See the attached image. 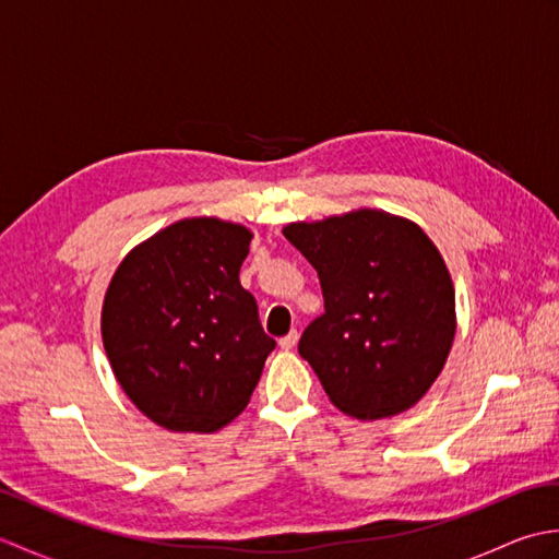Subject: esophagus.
Wrapping results in <instances>:
<instances>
[{"label": "esophagus", "instance_id": "1", "mask_svg": "<svg viewBox=\"0 0 559 559\" xmlns=\"http://www.w3.org/2000/svg\"><path fill=\"white\" fill-rule=\"evenodd\" d=\"M298 336H300L298 331L293 329L290 334H286V336H283V338L278 341V343H281V348H283V350H290V348H295V343H298Z\"/></svg>", "mask_w": 559, "mask_h": 559}]
</instances>
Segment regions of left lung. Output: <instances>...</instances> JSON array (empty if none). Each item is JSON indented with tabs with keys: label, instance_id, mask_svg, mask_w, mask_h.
<instances>
[{
	"label": "left lung",
	"instance_id": "left-lung-1",
	"mask_svg": "<svg viewBox=\"0 0 559 559\" xmlns=\"http://www.w3.org/2000/svg\"><path fill=\"white\" fill-rule=\"evenodd\" d=\"M283 235L322 283L324 314L298 350L331 403L360 420L415 406L456 334L454 283L430 237L374 209L290 223Z\"/></svg>",
	"mask_w": 559,
	"mask_h": 559
}]
</instances>
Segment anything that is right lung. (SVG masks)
Masks as SVG:
<instances>
[{
  "instance_id": "add662e5",
  "label": "right lung",
  "mask_w": 559,
  "mask_h": 559,
  "mask_svg": "<svg viewBox=\"0 0 559 559\" xmlns=\"http://www.w3.org/2000/svg\"><path fill=\"white\" fill-rule=\"evenodd\" d=\"M252 233L185 218L134 247L105 293L100 331L117 382L173 432H213L240 415L276 341L240 286Z\"/></svg>"
}]
</instances>
